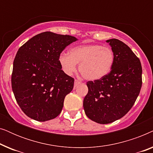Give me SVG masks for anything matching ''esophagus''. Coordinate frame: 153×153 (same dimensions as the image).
<instances>
[{
	"mask_svg": "<svg viewBox=\"0 0 153 153\" xmlns=\"http://www.w3.org/2000/svg\"><path fill=\"white\" fill-rule=\"evenodd\" d=\"M81 83V81H79L78 80H75L74 81V87L78 86V85Z\"/></svg>",
	"mask_w": 153,
	"mask_h": 153,
	"instance_id": "esophagus-1",
	"label": "esophagus"
}]
</instances>
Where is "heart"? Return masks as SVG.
<instances>
[{"instance_id": "b5f03b06", "label": "heart", "mask_w": 153, "mask_h": 153, "mask_svg": "<svg viewBox=\"0 0 153 153\" xmlns=\"http://www.w3.org/2000/svg\"><path fill=\"white\" fill-rule=\"evenodd\" d=\"M115 56L113 50L100 45H83L70 49V54L62 52L59 62L62 70L71 75L79 64L80 72L85 79L98 80L107 75L112 70Z\"/></svg>"}]
</instances>
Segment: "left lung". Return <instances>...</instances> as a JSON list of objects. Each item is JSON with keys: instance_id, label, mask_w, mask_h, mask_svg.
Wrapping results in <instances>:
<instances>
[{"instance_id": "1", "label": "left lung", "mask_w": 153, "mask_h": 153, "mask_svg": "<svg viewBox=\"0 0 153 153\" xmlns=\"http://www.w3.org/2000/svg\"><path fill=\"white\" fill-rule=\"evenodd\" d=\"M114 53L112 70L103 78L88 81L83 108L88 118L100 124L125 116L139 95L142 85L140 60L127 45L117 39L106 40Z\"/></svg>"}]
</instances>
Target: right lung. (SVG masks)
<instances>
[{"instance_id": "1", "label": "right lung", "mask_w": 153, "mask_h": 153, "mask_svg": "<svg viewBox=\"0 0 153 153\" xmlns=\"http://www.w3.org/2000/svg\"><path fill=\"white\" fill-rule=\"evenodd\" d=\"M75 37L44 32L19 49L13 62L12 88L19 106L29 118L45 122L57 117L74 79L61 69L59 56Z\"/></svg>"}]
</instances>
